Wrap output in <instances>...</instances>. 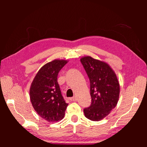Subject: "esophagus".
<instances>
[{"label": "esophagus", "mask_w": 147, "mask_h": 147, "mask_svg": "<svg viewBox=\"0 0 147 147\" xmlns=\"http://www.w3.org/2000/svg\"><path fill=\"white\" fill-rule=\"evenodd\" d=\"M70 100L72 101H76L77 100L76 98V96H73V97H71L70 98Z\"/></svg>", "instance_id": "34e87169"}]
</instances>
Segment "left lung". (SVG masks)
Instances as JSON below:
<instances>
[{
  "instance_id": "left-lung-1",
  "label": "left lung",
  "mask_w": 147,
  "mask_h": 147,
  "mask_svg": "<svg viewBox=\"0 0 147 147\" xmlns=\"http://www.w3.org/2000/svg\"><path fill=\"white\" fill-rule=\"evenodd\" d=\"M80 61L90 81L91 106L84 109L87 118L100 121L108 115L117 104L120 86L115 72L109 65L92 58L84 56Z\"/></svg>"
}]
</instances>
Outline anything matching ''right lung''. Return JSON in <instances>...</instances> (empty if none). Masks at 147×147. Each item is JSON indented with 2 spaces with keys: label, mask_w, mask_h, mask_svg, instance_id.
Returning <instances> with one entry per match:
<instances>
[{
  "label": "right lung",
  "mask_w": 147,
  "mask_h": 147,
  "mask_svg": "<svg viewBox=\"0 0 147 147\" xmlns=\"http://www.w3.org/2000/svg\"><path fill=\"white\" fill-rule=\"evenodd\" d=\"M65 59H54L42 67L34 78L30 88V98L35 111L49 122L63 119L68 104L59 88L57 77L67 63Z\"/></svg>",
  "instance_id": "add662e5"
}]
</instances>
